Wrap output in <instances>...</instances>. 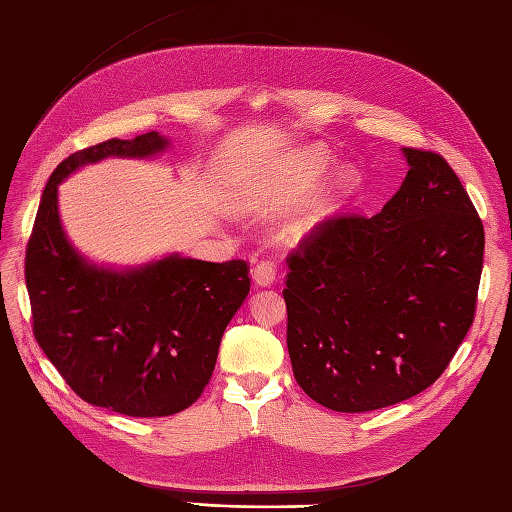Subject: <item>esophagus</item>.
Returning <instances> with one entry per match:
<instances>
[{"label": "esophagus", "mask_w": 512, "mask_h": 512, "mask_svg": "<svg viewBox=\"0 0 512 512\" xmlns=\"http://www.w3.org/2000/svg\"><path fill=\"white\" fill-rule=\"evenodd\" d=\"M275 275H278V267L271 260H260L252 271V278L258 286H271L275 282Z\"/></svg>", "instance_id": "esophagus-1"}]
</instances>
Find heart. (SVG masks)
I'll list each match as a JSON object with an SVG mask.
<instances>
[{
  "instance_id": "obj_1",
  "label": "heart",
  "mask_w": 512,
  "mask_h": 512,
  "mask_svg": "<svg viewBox=\"0 0 512 512\" xmlns=\"http://www.w3.org/2000/svg\"><path fill=\"white\" fill-rule=\"evenodd\" d=\"M331 157L323 148H308L303 153L290 157L288 161L280 163L256 191V196L265 204H288L306 196V193L321 181L323 174L329 170ZM359 183V178L353 170H342L336 174L321 196L316 198L299 219H295L284 232L288 241H297L306 237L310 230L319 226L323 219L334 213L338 206L353 196V191Z\"/></svg>"
}]
</instances>
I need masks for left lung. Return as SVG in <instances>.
Returning <instances> with one entry per match:
<instances>
[{
	"mask_svg": "<svg viewBox=\"0 0 512 512\" xmlns=\"http://www.w3.org/2000/svg\"><path fill=\"white\" fill-rule=\"evenodd\" d=\"M403 153L409 172L381 213L323 219L286 258L290 364L334 411L424 392L474 323L485 228L444 157Z\"/></svg>",
	"mask_w": 512,
	"mask_h": 512,
	"instance_id": "left-lung-1",
	"label": "left lung"
}]
</instances>
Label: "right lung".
Instances as JSON below:
<instances>
[{
  "mask_svg": "<svg viewBox=\"0 0 512 512\" xmlns=\"http://www.w3.org/2000/svg\"><path fill=\"white\" fill-rule=\"evenodd\" d=\"M157 131L77 150L53 170L25 250V284L40 349L86 403L133 418L187 409L211 381L219 342L250 293L245 260L178 254L133 269L96 267L68 243L58 185L105 157H153Z\"/></svg>",
  "mask_w": 512,
  "mask_h": 512,
  "instance_id": "right-lung-1",
  "label": "right lung"
}]
</instances>
